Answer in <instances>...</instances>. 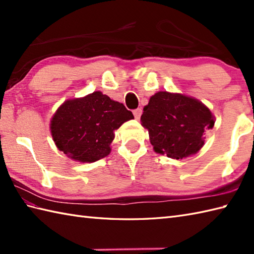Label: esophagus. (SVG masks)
Instances as JSON below:
<instances>
[{
  "label": "esophagus",
  "instance_id": "esophagus-1",
  "mask_svg": "<svg viewBox=\"0 0 254 254\" xmlns=\"http://www.w3.org/2000/svg\"><path fill=\"white\" fill-rule=\"evenodd\" d=\"M142 112H143V110L141 109V108H137V109L133 110V115H134V117H135L136 120H138V119L141 118V116H142Z\"/></svg>",
  "mask_w": 254,
  "mask_h": 254
}]
</instances>
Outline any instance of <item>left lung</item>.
Masks as SVG:
<instances>
[{
	"mask_svg": "<svg viewBox=\"0 0 254 254\" xmlns=\"http://www.w3.org/2000/svg\"><path fill=\"white\" fill-rule=\"evenodd\" d=\"M156 153L182 159L204 145V132L214 127V117L201 101L181 94L158 91L150 97L141 117Z\"/></svg>",
	"mask_w": 254,
	"mask_h": 254,
	"instance_id": "obj_1",
	"label": "left lung"
}]
</instances>
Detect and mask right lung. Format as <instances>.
Wrapping results in <instances>:
<instances>
[{
    "label": "right lung",
    "instance_id": "right-lung-1",
    "mask_svg": "<svg viewBox=\"0 0 254 254\" xmlns=\"http://www.w3.org/2000/svg\"><path fill=\"white\" fill-rule=\"evenodd\" d=\"M134 119L121 102L101 91L83 98L66 100L51 121V133L58 148L80 163H94L110 154L115 130Z\"/></svg>",
    "mask_w": 254,
    "mask_h": 254
}]
</instances>
